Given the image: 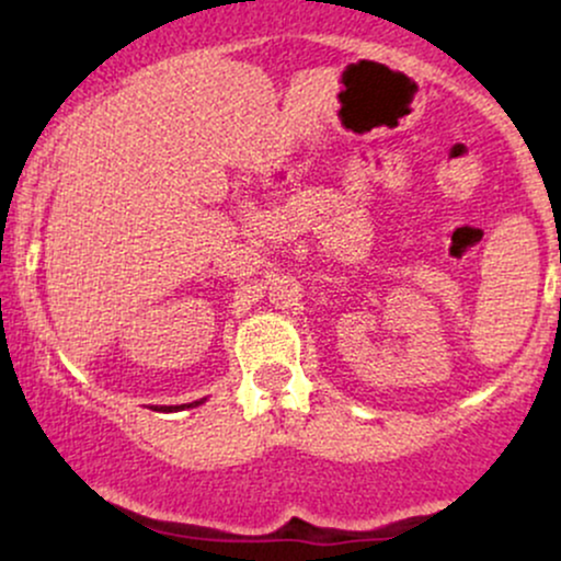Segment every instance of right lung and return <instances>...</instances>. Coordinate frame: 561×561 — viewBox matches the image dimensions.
I'll use <instances>...</instances> for the list:
<instances>
[{
  "instance_id": "1",
  "label": "right lung",
  "mask_w": 561,
  "mask_h": 561,
  "mask_svg": "<svg viewBox=\"0 0 561 561\" xmlns=\"http://www.w3.org/2000/svg\"><path fill=\"white\" fill-rule=\"evenodd\" d=\"M199 403H203V401H195V403H184L182 409H192V405H199ZM165 411H173V409H165Z\"/></svg>"
}]
</instances>
